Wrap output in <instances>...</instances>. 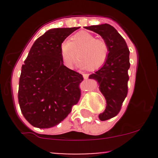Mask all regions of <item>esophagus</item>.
Returning <instances> with one entry per match:
<instances>
[{"label":"esophagus","instance_id":"1","mask_svg":"<svg viewBox=\"0 0 158 158\" xmlns=\"http://www.w3.org/2000/svg\"><path fill=\"white\" fill-rule=\"evenodd\" d=\"M89 76V74H87V73H86V74H85H85H83V77H84V79H88Z\"/></svg>","mask_w":158,"mask_h":158}]
</instances>
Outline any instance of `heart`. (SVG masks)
<instances>
[{
    "mask_svg": "<svg viewBox=\"0 0 158 158\" xmlns=\"http://www.w3.org/2000/svg\"><path fill=\"white\" fill-rule=\"evenodd\" d=\"M60 52L63 64L73 67L77 52L78 66L86 69H99L108 60L110 54L109 44L103 39H97L85 31L76 33L60 46Z\"/></svg>",
    "mask_w": 158,
    "mask_h": 158,
    "instance_id": "1",
    "label": "heart"
}]
</instances>
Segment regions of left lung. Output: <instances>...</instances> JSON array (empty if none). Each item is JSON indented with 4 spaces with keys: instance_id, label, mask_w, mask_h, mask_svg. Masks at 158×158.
Masks as SVG:
<instances>
[{
    "instance_id": "1",
    "label": "left lung",
    "mask_w": 158,
    "mask_h": 158,
    "mask_svg": "<svg viewBox=\"0 0 158 158\" xmlns=\"http://www.w3.org/2000/svg\"><path fill=\"white\" fill-rule=\"evenodd\" d=\"M99 34L110 47L109 57L102 67L89 76L98 82L99 89L106 99V110L98 115L106 121L117 115L128 92L129 49L124 38L111 25L105 23L85 27Z\"/></svg>"
}]
</instances>
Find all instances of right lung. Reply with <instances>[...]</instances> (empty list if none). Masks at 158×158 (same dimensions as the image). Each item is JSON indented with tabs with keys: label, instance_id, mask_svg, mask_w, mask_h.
<instances>
[{
	"label": "right lung",
	"instance_id": "1",
	"mask_svg": "<svg viewBox=\"0 0 158 158\" xmlns=\"http://www.w3.org/2000/svg\"><path fill=\"white\" fill-rule=\"evenodd\" d=\"M79 27L55 28L36 39L22 66L18 101L28 122L39 128L56 126L81 97L82 74L64 66L61 43Z\"/></svg>",
	"mask_w": 158,
	"mask_h": 158
}]
</instances>
